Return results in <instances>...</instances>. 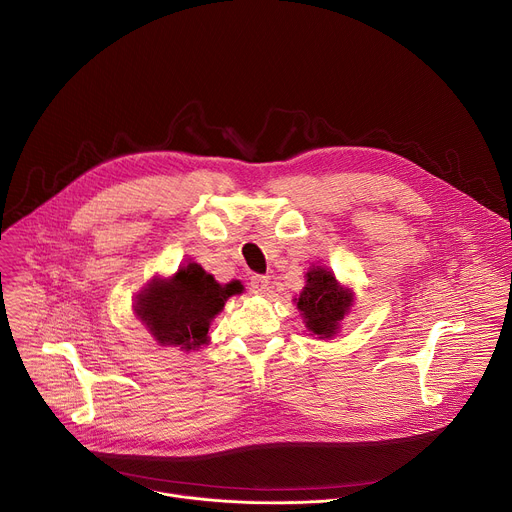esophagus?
Masks as SVG:
<instances>
[{"label": "esophagus", "mask_w": 512, "mask_h": 512, "mask_svg": "<svg viewBox=\"0 0 512 512\" xmlns=\"http://www.w3.org/2000/svg\"><path fill=\"white\" fill-rule=\"evenodd\" d=\"M249 289L251 294H257V296H263L269 291V277L267 275H253L251 281H249Z\"/></svg>", "instance_id": "1"}]
</instances>
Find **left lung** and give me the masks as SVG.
Wrapping results in <instances>:
<instances>
[{"label":"left lung","instance_id":"1","mask_svg":"<svg viewBox=\"0 0 512 512\" xmlns=\"http://www.w3.org/2000/svg\"><path fill=\"white\" fill-rule=\"evenodd\" d=\"M296 302L306 328L318 338H332L352 308L354 296L336 281L332 271L316 265L306 273V287Z\"/></svg>","mask_w":512,"mask_h":512}]
</instances>
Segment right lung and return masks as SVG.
<instances>
[{"mask_svg":"<svg viewBox=\"0 0 512 512\" xmlns=\"http://www.w3.org/2000/svg\"><path fill=\"white\" fill-rule=\"evenodd\" d=\"M241 291V283L221 285L198 263H188L168 279L154 277L139 291L133 310L158 344L188 352L208 342L212 318Z\"/></svg>","mask_w":512,"mask_h":512,"instance_id":"add662e5","label":"right lung"}]
</instances>
